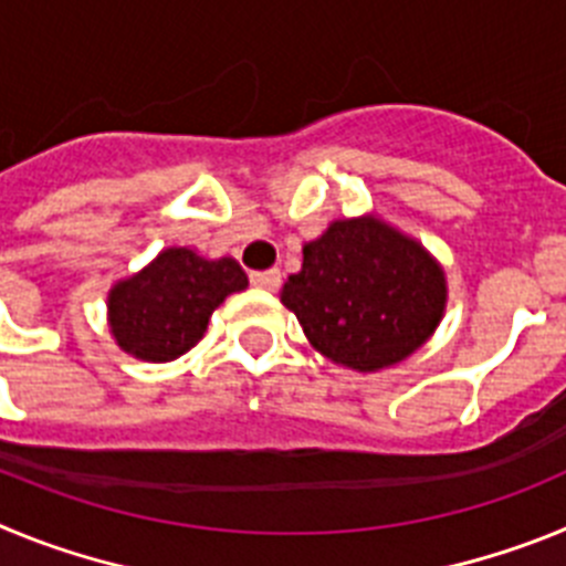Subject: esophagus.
Returning a JSON list of instances; mask_svg holds the SVG:
<instances>
[{"instance_id": "34e87169", "label": "esophagus", "mask_w": 566, "mask_h": 566, "mask_svg": "<svg viewBox=\"0 0 566 566\" xmlns=\"http://www.w3.org/2000/svg\"><path fill=\"white\" fill-rule=\"evenodd\" d=\"M252 283L258 289L274 292L280 286V269H266V272H252Z\"/></svg>"}]
</instances>
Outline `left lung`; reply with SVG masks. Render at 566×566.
Returning a JSON list of instances; mask_svg holds the SVG:
<instances>
[{
    "label": "left lung",
    "instance_id": "8db88e82",
    "mask_svg": "<svg viewBox=\"0 0 566 566\" xmlns=\"http://www.w3.org/2000/svg\"><path fill=\"white\" fill-rule=\"evenodd\" d=\"M280 303L308 343L352 371H379L411 357L437 332L448 303L431 252L377 214L334 221L303 247Z\"/></svg>",
    "mask_w": 566,
    "mask_h": 566
}]
</instances>
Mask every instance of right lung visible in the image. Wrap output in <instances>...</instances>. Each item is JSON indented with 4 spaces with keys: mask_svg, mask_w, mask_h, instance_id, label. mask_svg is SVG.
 Masks as SVG:
<instances>
[{
    "mask_svg": "<svg viewBox=\"0 0 566 566\" xmlns=\"http://www.w3.org/2000/svg\"><path fill=\"white\" fill-rule=\"evenodd\" d=\"M249 286L234 258L209 260L172 247L142 272L118 280L107 294L109 334L118 348L144 363H169L187 354L223 300Z\"/></svg>",
    "mask_w": 566,
    "mask_h": 566,
    "instance_id": "right-lung-1",
    "label": "right lung"
}]
</instances>
